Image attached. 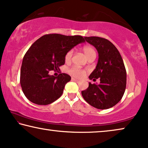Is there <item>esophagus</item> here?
Masks as SVG:
<instances>
[{
    "mask_svg": "<svg viewBox=\"0 0 148 148\" xmlns=\"http://www.w3.org/2000/svg\"><path fill=\"white\" fill-rule=\"evenodd\" d=\"M72 80L74 81V82H78L79 81H80L78 80V79H76V78H72Z\"/></svg>",
    "mask_w": 148,
    "mask_h": 148,
    "instance_id": "esophagus-1",
    "label": "esophagus"
}]
</instances>
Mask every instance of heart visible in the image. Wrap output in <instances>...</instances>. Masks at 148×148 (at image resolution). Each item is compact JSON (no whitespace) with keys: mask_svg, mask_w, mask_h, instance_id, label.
I'll return each instance as SVG.
<instances>
[{"mask_svg":"<svg viewBox=\"0 0 148 148\" xmlns=\"http://www.w3.org/2000/svg\"><path fill=\"white\" fill-rule=\"evenodd\" d=\"M82 51L83 52H84V55L86 56L87 59H88V58L90 57H96V51L94 48L91 46L85 45V46L82 47ZM72 53H73L72 50L68 51V52L66 53L65 56L66 62L70 61L72 56ZM69 73L72 75V76H74L75 77H78V78H81V77H83L85 75V72L84 70H81L80 68L76 67V66H74V67L70 68L69 70Z\"/></svg>","mask_w":148,"mask_h":148,"instance_id":"heart-1","label":"heart"}]
</instances>
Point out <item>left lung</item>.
I'll return each mask as SVG.
<instances>
[{
  "mask_svg": "<svg viewBox=\"0 0 148 148\" xmlns=\"http://www.w3.org/2000/svg\"><path fill=\"white\" fill-rule=\"evenodd\" d=\"M99 53L96 68L89 76L90 80L99 78L100 83L91 84L82 91L84 99L99 109L113 107L122 99L126 88V70L121 56L111 41L99 37H84Z\"/></svg>",
  "mask_w": 148,
  "mask_h": 148,
  "instance_id": "obj_1",
  "label": "left lung"
}]
</instances>
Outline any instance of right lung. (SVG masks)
Listing matches in <instances>:
<instances>
[{"label":"right lung","mask_w":148,"mask_h":148,"mask_svg":"<svg viewBox=\"0 0 148 148\" xmlns=\"http://www.w3.org/2000/svg\"><path fill=\"white\" fill-rule=\"evenodd\" d=\"M85 41L80 35L47 34L35 41L25 54L21 68L20 84L27 99L39 105L52 103L61 97L71 77L65 73L49 75L65 64L66 53Z\"/></svg>","instance_id":"obj_1"}]
</instances>
